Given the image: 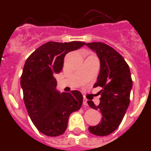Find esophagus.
<instances>
[{"label":"esophagus","instance_id":"obj_1","mask_svg":"<svg viewBox=\"0 0 151 151\" xmlns=\"http://www.w3.org/2000/svg\"><path fill=\"white\" fill-rule=\"evenodd\" d=\"M87 101H88L87 99H85V98L83 100V105L85 106H88V102H87Z\"/></svg>","mask_w":151,"mask_h":151}]
</instances>
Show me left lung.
<instances>
[{"label": "left lung", "instance_id": "8db88e82", "mask_svg": "<svg viewBox=\"0 0 151 151\" xmlns=\"http://www.w3.org/2000/svg\"><path fill=\"white\" fill-rule=\"evenodd\" d=\"M96 52L100 59L101 69L94 87H101L98 106L91 101L89 106L102 113V120L94 126H89L91 134L106 136L119 126L130 103L132 80L129 66L123 57L112 47L102 42L86 44Z\"/></svg>", "mask_w": 151, "mask_h": 151}]
</instances>
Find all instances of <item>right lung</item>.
<instances>
[{
	"mask_svg": "<svg viewBox=\"0 0 151 151\" xmlns=\"http://www.w3.org/2000/svg\"><path fill=\"white\" fill-rule=\"evenodd\" d=\"M85 45L82 41H48L26 60L21 76L23 101L31 120L42 134H63L72 113L81 108L83 96L78 91L60 93L54 75L60 73L67 53Z\"/></svg>",
	"mask_w": 151,
	"mask_h": 151,
	"instance_id": "obj_1",
	"label": "right lung"
}]
</instances>
